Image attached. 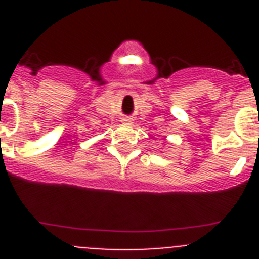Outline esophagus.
<instances>
[{
  "label": "esophagus",
  "instance_id": "1",
  "mask_svg": "<svg viewBox=\"0 0 259 259\" xmlns=\"http://www.w3.org/2000/svg\"><path fill=\"white\" fill-rule=\"evenodd\" d=\"M123 123H124V124H131V120H130V119H123Z\"/></svg>",
  "mask_w": 259,
  "mask_h": 259
}]
</instances>
